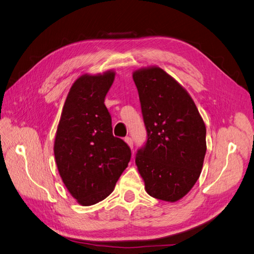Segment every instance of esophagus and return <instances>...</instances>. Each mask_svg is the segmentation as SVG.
<instances>
[{
	"instance_id": "obj_1",
	"label": "esophagus",
	"mask_w": 254,
	"mask_h": 254,
	"mask_svg": "<svg viewBox=\"0 0 254 254\" xmlns=\"http://www.w3.org/2000/svg\"><path fill=\"white\" fill-rule=\"evenodd\" d=\"M125 142L128 144L129 147L132 149V147H133V142H132V139H131V137L126 136V137H125Z\"/></svg>"
}]
</instances>
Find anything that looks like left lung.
Returning <instances> with one entry per match:
<instances>
[{
  "label": "left lung",
  "instance_id": "1",
  "mask_svg": "<svg viewBox=\"0 0 254 254\" xmlns=\"http://www.w3.org/2000/svg\"><path fill=\"white\" fill-rule=\"evenodd\" d=\"M139 92L147 142L135 164L153 197L176 202L200 176L206 151L205 125L188 91L159 66L132 74Z\"/></svg>",
  "mask_w": 254,
  "mask_h": 254
}]
</instances>
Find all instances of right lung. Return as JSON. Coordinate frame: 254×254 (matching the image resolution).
<instances>
[{
    "mask_svg": "<svg viewBox=\"0 0 254 254\" xmlns=\"http://www.w3.org/2000/svg\"><path fill=\"white\" fill-rule=\"evenodd\" d=\"M114 71L84 74L66 96L54 143L59 175L81 205H92L109 196L131 157L129 146L112 134L105 97Z\"/></svg>",
    "mask_w": 254,
    "mask_h": 254,
    "instance_id": "obj_1",
    "label": "right lung"
}]
</instances>
